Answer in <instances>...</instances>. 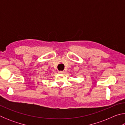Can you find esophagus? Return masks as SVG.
<instances>
[{"label":"esophagus","mask_w":125,"mask_h":125,"mask_svg":"<svg viewBox=\"0 0 125 125\" xmlns=\"http://www.w3.org/2000/svg\"><path fill=\"white\" fill-rule=\"evenodd\" d=\"M58 73L60 74H64V71H58Z\"/></svg>","instance_id":"obj_1"}]
</instances>
